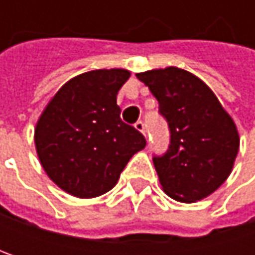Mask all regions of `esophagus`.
I'll use <instances>...</instances> for the list:
<instances>
[{
    "label": "esophagus",
    "instance_id": "esophagus-1",
    "mask_svg": "<svg viewBox=\"0 0 255 255\" xmlns=\"http://www.w3.org/2000/svg\"><path fill=\"white\" fill-rule=\"evenodd\" d=\"M134 127L137 131H140L141 134H146V126H144V123L143 121H137L135 124H134Z\"/></svg>",
    "mask_w": 255,
    "mask_h": 255
}]
</instances>
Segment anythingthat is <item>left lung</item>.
Here are the masks:
<instances>
[{
	"label": "left lung",
	"mask_w": 255,
	"mask_h": 255,
	"mask_svg": "<svg viewBox=\"0 0 255 255\" xmlns=\"http://www.w3.org/2000/svg\"><path fill=\"white\" fill-rule=\"evenodd\" d=\"M159 103L170 144L153 155L164 192L180 202H196L229 177L239 150L238 129L219 99L193 74L174 66L137 74Z\"/></svg>",
	"instance_id": "obj_1"
}]
</instances>
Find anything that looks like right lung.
<instances>
[{
    "label": "right lung",
    "instance_id": "add662e5",
    "mask_svg": "<svg viewBox=\"0 0 255 255\" xmlns=\"http://www.w3.org/2000/svg\"><path fill=\"white\" fill-rule=\"evenodd\" d=\"M126 69H99L68 81L51 99L35 128L42 168L60 189L94 198L111 190L129 158L146 146L144 135L126 124L117 94Z\"/></svg>",
    "mask_w": 255,
    "mask_h": 255
}]
</instances>
